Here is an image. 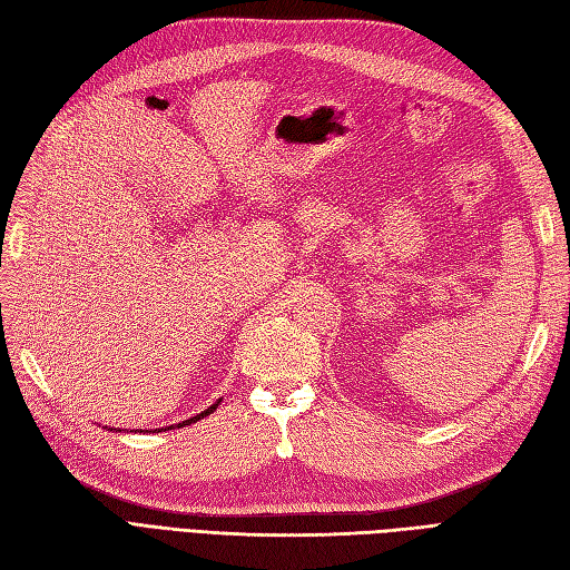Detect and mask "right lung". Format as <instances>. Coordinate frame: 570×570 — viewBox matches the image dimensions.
I'll return each instance as SVG.
<instances>
[{
  "mask_svg": "<svg viewBox=\"0 0 570 570\" xmlns=\"http://www.w3.org/2000/svg\"><path fill=\"white\" fill-rule=\"evenodd\" d=\"M218 402H222V400H218ZM218 402H214V404L209 406V410H204L202 414H197V416H189V419L180 421V424H175V429H180V426H189V424H195V421H199V419H204V416H209V414L216 410V406H218ZM106 429H108V426H106ZM166 429H173V426H166ZM166 429H158V431H166ZM108 431H112V429H108Z\"/></svg>",
  "mask_w": 570,
  "mask_h": 570,
  "instance_id": "obj_1",
  "label": "right lung"
}]
</instances>
